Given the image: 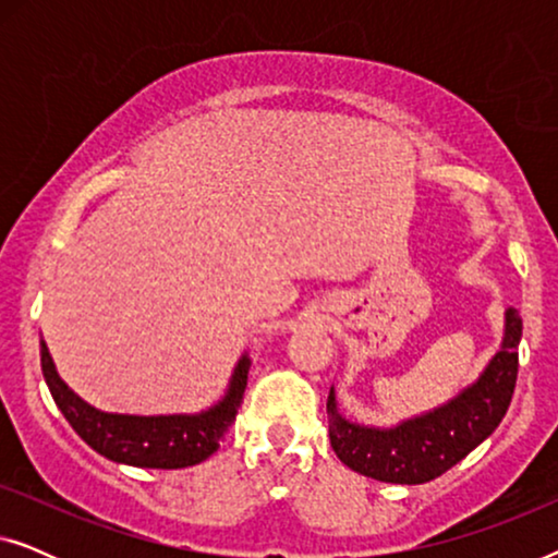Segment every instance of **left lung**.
I'll return each mask as SVG.
<instances>
[{
  "mask_svg": "<svg viewBox=\"0 0 558 558\" xmlns=\"http://www.w3.org/2000/svg\"><path fill=\"white\" fill-rule=\"evenodd\" d=\"M523 323L518 310L506 312V338L477 384L429 414L393 429L361 426L340 416L335 391L327 396L330 445L342 464L365 477L396 485H422L445 475L480 441L498 429L515 391L518 342Z\"/></svg>",
  "mask_w": 558,
  "mask_h": 558,
  "instance_id": "obj_1",
  "label": "left lung"
}]
</instances>
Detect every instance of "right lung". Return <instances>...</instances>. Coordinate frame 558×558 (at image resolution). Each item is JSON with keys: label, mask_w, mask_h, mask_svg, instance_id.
<instances>
[{"label": "right lung", "mask_w": 558, "mask_h": 558, "mask_svg": "<svg viewBox=\"0 0 558 558\" xmlns=\"http://www.w3.org/2000/svg\"><path fill=\"white\" fill-rule=\"evenodd\" d=\"M40 365L58 409L90 449L113 462L134 464V468L180 470L208 460L220 447V437L228 432L243 401L251 361L248 355H243L235 365L231 388L223 401L193 416L106 414V411L88 407L60 380L45 342H40Z\"/></svg>", "instance_id": "right-lung-1"}]
</instances>
